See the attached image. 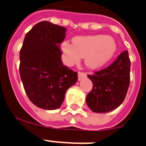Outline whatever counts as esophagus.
<instances>
[{
	"mask_svg": "<svg viewBox=\"0 0 146 146\" xmlns=\"http://www.w3.org/2000/svg\"><path fill=\"white\" fill-rule=\"evenodd\" d=\"M85 77H86V73H83V72H79V73H78V79H79V80H82V79Z\"/></svg>",
	"mask_w": 146,
	"mask_h": 146,
	"instance_id": "esophagus-1",
	"label": "esophagus"
}]
</instances>
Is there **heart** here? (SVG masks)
<instances>
[{
    "mask_svg": "<svg viewBox=\"0 0 146 146\" xmlns=\"http://www.w3.org/2000/svg\"><path fill=\"white\" fill-rule=\"evenodd\" d=\"M73 43L65 41L61 44L63 60L68 66L78 63L81 57H86L88 67L99 68L111 59L117 50L115 40L108 35L79 36L73 39Z\"/></svg>",
    "mask_w": 146,
    "mask_h": 146,
    "instance_id": "1",
    "label": "heart"
}]
</instances>
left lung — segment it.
I'll return each instance as SVG.
<instances>
[{
  "label": "left lung",
  "mask_w": 146,
  "mask_h": 146,
  "mask_svg": "<svg viewBox=\"0 0 146 146\" xmlns=\"http://www.w3.org/2000/svg\"><path fill=\"white\" fill-rule=\"evenodd\" d=\"M130 60L124 50L106 68L88 75L93 87L86 104L96 113H107L119 107L127 96L130 80Z\"/></svg>",
  "instance_id": "1"
}]
</instances>
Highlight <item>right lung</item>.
<instances>
[{"mask_svg": "<svg viewBox=\"0 0 146 146\" xmlns=\"http://www.w3.org/2000/svg\"><path fill=\"white\" fill-rule=\"evenodd\" d=\"M66 29L48 21L35 24L26 33L19 51V74L26 93L35 106L55 110L61 106L77 73L63 65L60 48Z\"/></svg>", "mask_w": 146, "mask_h": 146, "instance_id": "add662e5", "label": "right lung"}]
</instances>
